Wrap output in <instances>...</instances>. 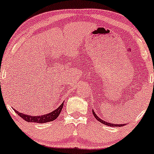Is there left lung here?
Wrapping results in <instances>:
<instances>
[{"label":"left lung","instance_id":"left-lung-1","mask_svg":"<svg viewBox=\"0 0 154 154\" xmlns=\"http://www.w3.org/2000/svg\"><path fill=\"white\" fill-rule=\"evenodd\" d=\"M92 114H93L94 116H95V118H96L99 122H100V123L104 124V125H109V126H114V127H117V126L121 127L123 125H122V124H113V123H107V122L103 121V120H102L100 117H98V116H97V115L95 114V112H94L93 110H92Z\"/></svg>","mask_w":154,"mask_h":154}]
</instances>
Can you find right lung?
<instances>
[{"mask_svg":"<svg viewBox=\"0 0 154 154\" xmlns=\"http://www.w3.org/2000/svg\"><path fill=\"white\" fill-rule=\"evenodd\" d=\"M64 103H62L60 105V106L57 109L54 110V112H51V113L47 114V115H42V116H30V115H24V114L18 112L17 111L15 110V112L19 115L21 118L26 120L27 122H34V123H48V122L53 121L55 119H57L58 116L59 115L60 112H62V108H63Z\"/></svg>","mask_w":154,"mask_h":154,"instance_id":"obj_1","label":"right lung"}]
</instances>
